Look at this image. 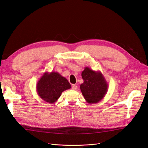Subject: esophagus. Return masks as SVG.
<instances>
[{
  "instance_id": "esophagus-1",
  "label": "esophagus",
  "mask_w": 148,
  "mask_h": 148,
  "mask_svg": "<svg viewBox=\"0 0 148 148\" xmlns=\"http://www.w3.org/2000/svg\"><path fill=\"white\" fill-rule=\"evenodd\" d=\"M71 88H72L73 90H76V89H77V86L75 84H72V87H71Z\"/></svg>"
}]
</instances>
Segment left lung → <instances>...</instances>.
Wrapping results in <instances>:
<instances>
[{
    "mask_svg": "<svg viewBox=\"0 0 148 148\" xmlns=\"http://www.w3.org/2000/svg\"><path fill=\"white\" fill-rule=\"evenodd\" d=\"M82 77L84 82L80 85V89L86 101L90 104L101 101L108 91V84L102 73L86 66Z\"/></svg>",
    "mask_w": 148,
    "mask_h": 148,
    "instance_id": "8db88e82",
    "label": "left lung"
}]
</instances>
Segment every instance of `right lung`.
<instances>
[{"label": "right lung", "instance_id": "right-lung-1", "mask_svg": "<svg viewBox=\"0 0 148 148\" xmlns=\"http://www.w3.org/2000/svg\"><path fill=\"white\" fill-rule=\"evenodd\" d=\"M71 88V84L65 77L57 71H46L36 84V91L41 99L48 103L56 102L62 92Z\"/></svg>", "mask_w": 148, "mask_h": 148}]
</instances>
